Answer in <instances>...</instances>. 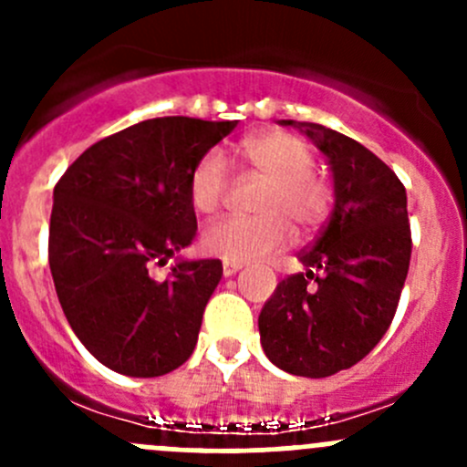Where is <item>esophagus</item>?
<instances>
[{
  "mask_svg": "<svg viewBox=\"0 0 467 467\" xmlns=\"http://www.w3.org/2000/svg\"><path fill=\"white\" fill-rule=\"evenodd\" d=\"M242 266H244L242 262H228V260H225V262H223V275H225V277L234 275V273H237Z\"/></svg>",
  "mask_w": 467,
  "mask_h": 467,
  "instance_id": "obj_1",
  "label": "esophagus"
}]
</instances>
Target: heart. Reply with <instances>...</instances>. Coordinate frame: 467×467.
<instances>
[{
	"label": "heart",
	"mask_w": 467,
	"mask_h": 467,
	"mask_svg": "<svg viewBox=\"0 0 467 467\" xmlns=\"http://www.w3.org/2000/svg\"><path fill=\"white\" fill-rule=\"evenodd\" d=\"M244 162L264 178L255 201L257 216H223L205 228L203 246L210 255L228 262H251L289 246L296 225L309 234L327 219L334 192L314 171L317 155L303 138L286 130H264L239 144ZM230 185L228 160L221 150H207L190 173V199L201 214L223 203Z\"/></svg>",
	"instance_id": "obj_1"
}]
</instances>
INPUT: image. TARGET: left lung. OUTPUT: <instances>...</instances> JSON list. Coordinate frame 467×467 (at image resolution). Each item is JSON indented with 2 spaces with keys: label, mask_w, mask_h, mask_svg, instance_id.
Masks as SVG:
<instances>
[{
  "label": "left lung",
  "mask_w": 467,
  "mask_h": 467,
  "mask_svg": "<svg viewBox=\"0 0 467 467\" xmlns=\"http://www.w3.org/2000/svg\"><path fill=\"white\" fill-rule=\"evenodd\" d=\"M296 126L327 155L334 210L298 253L305 273L285 277L260 314L262 348L277 368L329 378L364 359L398 309L411 260L407 192L393 169L352 138Z\"/></svg>",
  "instance_id": "8db88e82"
}]
</instances>
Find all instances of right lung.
<instances>
[{
	"instance_id": "obj_1",
	"label": "right lung",
	"mask_w": 467,
	"mask_h": 467,
	"mask_svg": "<svg viewBox=\"0 0 467 467\" xmlns=\"http://www.w3.org/2000/svg\"><path fill=\"white\" fill-rule=\"evenodd\" d=\"M237 121L158 117L99 140L54 187L49 268L65 318L94 359L130 378H158L192 357L219 260L178 262L196 214L194 164Z\"/></svg>"
}]
</instances>
